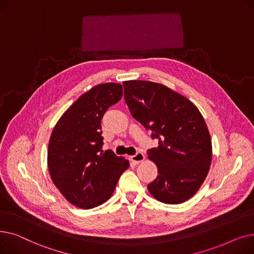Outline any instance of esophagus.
I'll use <instances>...</instances> for the list:
<instances>
[{
	"label": "esophagus",
	"mask_w": 254,
	"mask_h": 254,
	"mask_svg": "<svg viewBox=\"0 0 254 254\" xmlns=\"http://www.w3.org/2000/svg\"><path fill=\"white\" fill-rule=\"evenodd\" d=\"M144 158H145V155L142 152H140V151H138L135 155H131L130 156L131 162H134L135 164H140L141 162L144 161Z\"/></svg>",
	"instance_id": "obj_1"
}]
</instances>
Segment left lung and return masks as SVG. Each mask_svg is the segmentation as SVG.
<instances>
[{
	"label": "left lung",
	"instance_id": "8db88e82",
	"mask_svg": "<svg viewBox=\"0 0 254 254\" xmlns=\"http://www.w3.org/2000/svg\"><path fill=\"white\" fill-rule=\"evenodd\" d=\"M123 84L131 116L158 139L157 147L147 150L158 174L147 186L149 192L166 204L188 201L202 186L212 161L204 117L189 99L163 84L144 80Z\"/></svg>",
	"mask_w": 254,
	"mask_h": 254
}]
</instances>
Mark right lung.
Listing matches in <instances>:
<instances>
[{
    "label": "right lung",
    "mask_w": 254,
    "mask_h": 254,
    "mask_svg": "<svg viewBox=\"0 0 254 254\" xmlns=\"http://www.w3.org/2000/svg\"><path fill=\"white\" fill-rule=\"evenodd\" d=\"M123 97V86H93L72 104L53 128L47 151L50 177L68 201L91 209L112 195L129 163L112 150H102L101 119Z\"/></svg>",
    "instance_id": "obj_1"
}]
</instances>
